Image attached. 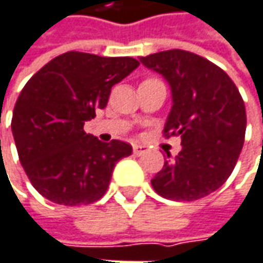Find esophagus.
Returning a JSON list of instances; mask_svg holds the SVG:
<instances>
[{"label":"esophagus","mask_w":263,"mask_h":263,"mask_svg":"<svg viewBox=\"0 0 263 263\" xmlns=\"http://www.w3.org/2000/svg\"><path fill=\"white\" fill-rule=\"evenodd\" d=\"M148 151V146H145V145H133V153L136 154V156H142V154H145Z\"/></svg>","instance_id":"esophagus-1"}]
</instances>
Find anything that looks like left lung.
Returning a JSON list of instances; mask_svg holds the SVG:
<instances>
[{"mask_svg":"<svg viewBox=\"0 0 263 263\" xmlns=\"http://www.w3.org/2000/svg\"><path fill=\"white\" fill-rule=\"evenodd\" d=\"M167 82L172 107L164 133L181 138V151L151 179L171 200H197L231 177L246 136V106L232 79L216 64L187 50L139 58ZM171 157V154H167Z\"/></svg>","mask_w":263,"mask_h":263,"instance_id":"8db88e82","label":"left lung"}]
</instances>
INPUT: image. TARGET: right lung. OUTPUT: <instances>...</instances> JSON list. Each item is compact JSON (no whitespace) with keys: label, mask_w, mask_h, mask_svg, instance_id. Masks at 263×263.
<instances>
[{"label":"right lung","mask_w":263,"mask_h":263,"mask_svg":"<svg viewBox=\"0 0 263 263\" xmlns=\"http://www.w3.org/2000/svg\"><path fill=\"white\" fill-rule=\"evenodd\" d=\"M138 66L130 57L67 52L24 86L11 133L21 164L42 196L74 206L106 193L115 164L132 154V146L117 139L99 141L85 133L84 124L106 107L110 88Z\"/></svg>","instance_id":"right-lung-1"}]
</instances>
